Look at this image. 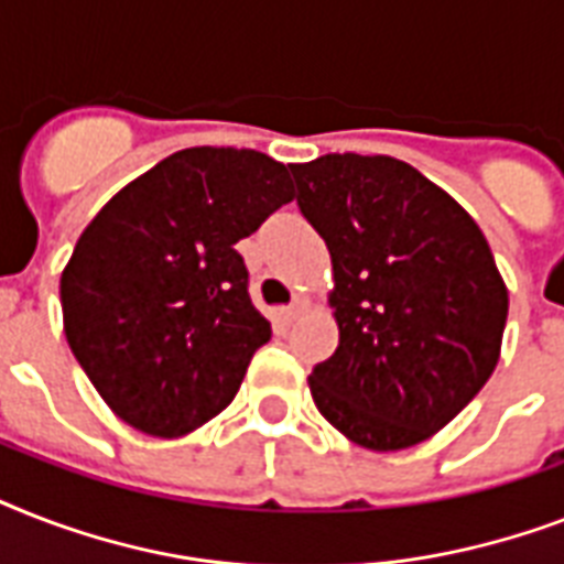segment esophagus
Returning <instances> with one entry per match:
<instances>
[{
  "mask_svg": "<svg viewBox=\"0 0 564 564\" xmlns=\"http://www.w3.org/2000/svg\"><path fill=\"white\" fill-rule=\"evenodd\" d=\"M304 310H307V299H301V295H295L290 307L283 310V316H286L292 322V318H299L301 313H304Z\"/></svg>",
  "mask_w": 564,
  "mask_h": 564,
  "instance_id": "obj_1",
  "label": "esophagus"
}]
</instances>
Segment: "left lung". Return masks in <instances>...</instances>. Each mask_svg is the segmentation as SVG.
Masks as SVG:
<instances>
[{
  "label": "left lung",
  "mask_w": 564,
  "mask_h": 564,
  "mask_svg": "<svg viewBox=\"0 0 564 564\" xmlns=\"http://www.w3.org/2000/svg\"><path fill=\"white\" fill-rule=\"evenodd\" d=\"M290 170L336 281L339 348L310 371L313 401L357 445H419L498 366L509 295L489 242L410 163L348 152Z\"/></svg>",
  "instance_id": "left-lung-1"
}]
</instances>
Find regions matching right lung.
Instances as JSON below:
<instances>
[{
  "label": "right lung",
  "mask_w": 564,
  "mask_h": 564,
  "mask_svg": "<svg viewBox=\"0 0 564 564\" xmlns=\"http://www.w3.org/2000/svg\"><path fill=\"white\" fill-rule=\"evenodd\" d=\"M286 166L254 149H184L119 189L61 274L66 343L131 427L172 438L237 394L272 339L237 242L292 202Z\"/></svg>",
  "instance_id": "1"
}]
</instances>
